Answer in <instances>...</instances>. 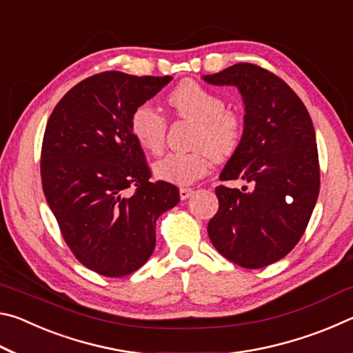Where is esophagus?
Masks as SVG:
<instances>
[{
  "label": "esophagus",
  "mask_w": 353,
  "mask_h": 353,
  "mask_svg": "<svg viewBox=\"0 0 353 353\" xmlns=\"http://www.w3.org/2000/svg\"><path fill=\"white\" fill-rule=\"evenodd\" d=\"M194 193V190L193 188H185V187H182L181 190H179V194H181V199L182 201H185V199H188L191 194Z\"/></svg>",
  "instance_id": "34e87169"
}]
</instances>
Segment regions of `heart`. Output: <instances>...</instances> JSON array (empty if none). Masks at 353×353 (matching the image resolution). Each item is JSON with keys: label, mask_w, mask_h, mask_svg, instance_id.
<instances>
[{"label": "heart", "mask_w": 353, "mask_h": 353, "mask_svg": "<svg viewBox=\"0 0 353 353\" xmlns=\"http://www.w3.org/2000/svg\"><path fill=\"white\" fill-rule=\"evenodd\" d=\"M176 117L194 123L190 152H170L154 163V174L162 181L188 185L207 174L210 155L224 160L240 146L244 123L240 113L225 109L224 99L194 81H183L168 94ZM168 121L151 104H141L130 117V134L143 151H163Z\"/></svg>", "instance_id": "1"}]
</instances>
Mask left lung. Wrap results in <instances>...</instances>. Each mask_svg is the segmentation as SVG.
<instances>
[{
	"mask_svg": "<svg viewBox=\"0 0 353 353\" xmlns=\"http://www.w3.org/2000/svg\"><path fill=\"white\" fill-rule=\"evenodd\" d=\"M212 85H235L244 101L240 146L219 185V208L207 232L218 252L259 270L291 252L305 232L319 194V159L307 107L288 83L254 63H236L202 76Z\"/></svg>",
	"mask_w": 353,
	"mask_h": 353,
	"instance_id": "8db88e82",
	"label": "left lung"
}]
</instances>
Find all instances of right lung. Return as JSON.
<instances>
[{"label":"right lung","mask_w":353,"mask_h":353,"mask_svg":"<svg viewBox=\"0 0 353 353\" xmlns=\"http://www.w3.org/2000/svg\"><path fill=\"white\" fill-rule=\"evenodd\" d=\"M171 79L104 71L71 88L48 119L40 162L46 202L71 252L101 276L124 277L145 265L159 216L181 201L176 185L151 182L130 134L134 110Z\"/></svg>","instance_id":"1"}]
</instances>
